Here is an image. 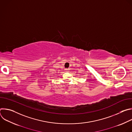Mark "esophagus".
<instances>
[{"label":"esophagus","mask_w":132,"mask_h":132,"mask_svg":"<svg viewBox=\"0 0 132 132\" xmlns=\"http://www.w3.org/2000/svg\"><path fill=\"white\" fill-rule=\"evenodd\" d=\"M65 70H66V71H69V69H65Z\"/></svg>","instance_id":"obj_1"}]
</instances>
